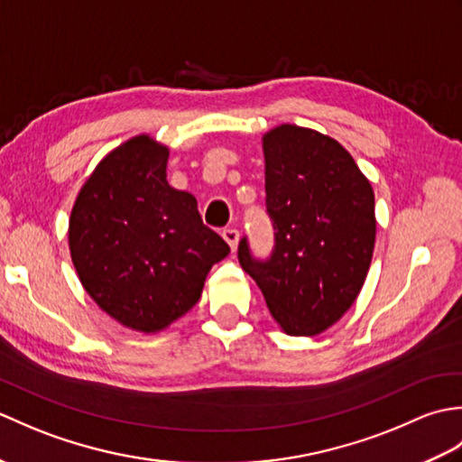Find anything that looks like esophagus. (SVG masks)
<instances>
[{"instance_id":"obj_1","label":"esophagus","mask_w":462,"mask_h":462,"mask_svg":"<svg viewBox=\"0 0 462 462\" xmlns=\"http://www.w3.org/2000/svg\"><path fill=\"white\" fill-rule=\"evenodd\" d=\"M222 238L228 242V246L232 252H236L238 248V240H240V232L236 228H226L222 230Z\"/></svg>"}]
</instances>
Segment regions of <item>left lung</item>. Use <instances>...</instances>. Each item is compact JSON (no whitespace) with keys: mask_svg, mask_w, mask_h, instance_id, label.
I'll return each instance as SVG.
<instances>
[{"mask_svg":"<svg viewBox=\"0 0 462 462\" xmlns=\"http://www.w3.org/2000/svg\"><path fill=\"white\" fill-rule=\"evenodd\" d=\"M270 256L240 240V266L256 280L290 336L333 326L367 278L375 246V196L343 146L311 129L282 125L263 134Z\"/></svg>","mask_w":462,"mask_h":462,"instance_id":"left-lung-1","label":"left lung"}]
</instances>
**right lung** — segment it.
<instances>
[{
    "mask_svg": "<svg viewBox=\"0 0 462 462\" xmlns=\"http://www.w3.org/2000/svg\"><path fill=\"white\" fill-rule=\"evenodd\" d=\"M169 149L134 136L97 166L69 220L75 270L97 306L136 331H159L200 300L230 246L196 199L166 182Z\"/></svg>",
    "mask_w": 462,
    "mask_h": 462,
    "instance_id": "add662e5",
    "label": "right lung"
}]
</instances>
